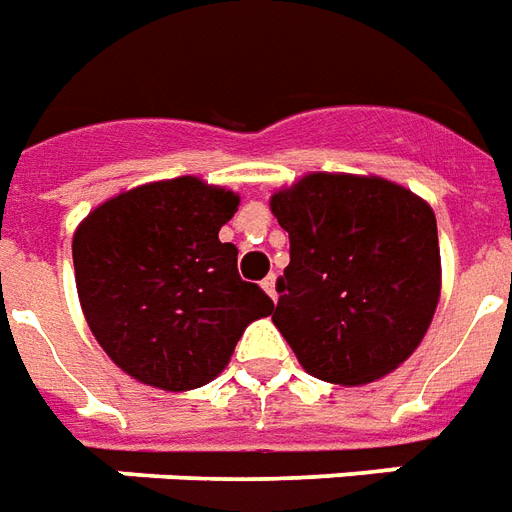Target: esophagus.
Returning <instances> with one entry per match:
<instances>
[{"label":"esophagus","mask_w":512,"mask_h":512,"mask_svg":"<svg viewBox=\"0 0 512 512\" xmlns=\"http://www.w3.org/2000/svg\"><path fill=\"white\" fill-rule=\"evenodd\" d=\"M263 290H266V293L276 301V279L274 276H266V279H263Z\"/></svg>","instance_id":"1"}]
</instances>
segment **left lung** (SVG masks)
Instances as JSON below:
<instances>
[{"label":"left lung","mask_w":512,"mask_h":512,"mask_svg":"<svg viewBox=\"0 0 512 512\" xmlns=\"http://www.w3.org/2000/svg\"><path fill=\"white\" fill-rule=\"evenodd\" d=\"M290 236L274 325L317 380L366 385L418 350L437 312L434 211L380 176L306 173L271 195Z\"/></svg>","instance_id":"left-lung-1"}]
</instances>
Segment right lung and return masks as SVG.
<instances>
[{"label": "right lung", "instance_id": "add662e5", "mask_svg": "<svg viewBox=\"0 0 512 512\" xmlns=\"http://www.w3.org/2000/svg\"><path fill=\"white\" fill-rule=\"evenodd\" d=\"M236 192L198 176L151 181L89 211L75 227V287L94 339L121 372L160 391L217 377L246 325L274 301L238 276L219 230Z\"/></svg>", "mask_w": 512, "mask_h": 512}]
</instances>
